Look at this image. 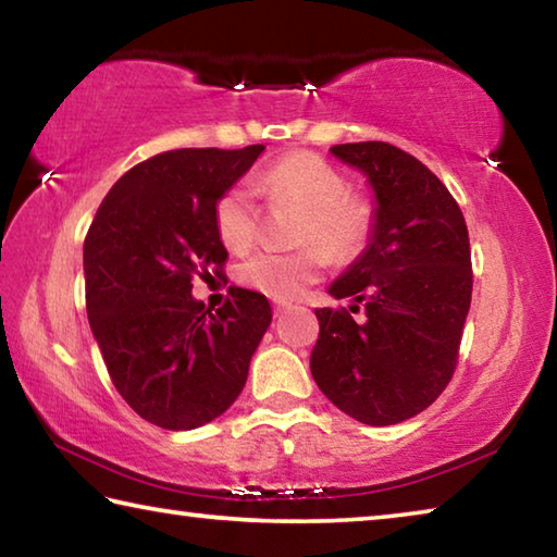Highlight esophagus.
<instances>
[{
  "instance_id": "obj_1",
  "label": "esophagus",
  "mask_w": 557,
  "mask_h": 557,
  "mask_svg": "<svg viewBox=\"0 0 557 557\" xmlns=\"http://www.w3.org/2000/svg\"><path fill=\"white\" fill-rule=\"evenodd\" d=\"M272 305H275V314H282V312H285V309L292 307L289 301H285V299H275V301H272Z\"/></svg>"
}]
</instances>
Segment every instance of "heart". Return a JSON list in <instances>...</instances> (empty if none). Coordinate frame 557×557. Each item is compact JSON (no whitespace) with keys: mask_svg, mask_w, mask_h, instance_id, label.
Returning a JSON list of instances; mask_svg holds the SVG:
<instances>
[{"mask_svg":"<svg viewBox=\"0 0 557 557\" xmlns=\"http://www.w3.org/2000/svg\"><path fill=\"white\" fill-rule=\"evenodd\" d=\"M256 191L272 203L299 209L295 250H262L238 268V280L272 299L299 297L324 275L329 260L351 262L369 248L379 209L366 194L348 191L346 176L314 152L297 149L258 176ZM213 225L231 250L250 248L258 235V209L248 186L235 184L213 206Z\"/></svg>","mask_w":557,"mask_h":557,"instance_id":"heart-1","label":"heart"}]
</instances>
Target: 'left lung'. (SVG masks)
Here are the masks:
<instances>
[{
  "instance_id": "1",
  "label": "left lung",
  "mask_w": 557,
  "mask_h": 557,
  "mask_svg": "<svg viewBox=\"0 0 557 557\" xmlns=\"http://www.w3.org/2000/svg\"><path fill=\"white\" fill-rule=\"evenodd\" d=\"M332 154L369 176L379 225L361 258L317 309L312 375L338 410L366 425H395L430 408L457 369L471 305V250L455 196L430 169L388 143L334 145Z\"/></svg>"
}]
</instances>
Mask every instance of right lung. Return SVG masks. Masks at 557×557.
I'll return each mask as SVG.
<instances>
[{
    "instance_id": "add662e5",
    "label": "right lung",
    "mask_w": 557,
    "mask_h": 557,
    "mask_svg": "<svg viewBox=\"0 0 557 557\" xmlns=\"http://www.w3.org/2000/svg\"><path fill=\"white\" fill-rule=\"evenodd\" d=\"M262 145L172 149L110 188L83 243L86 307L110 381L139 418L194 430L231 408L272 322L265 295L228 287L211 312L191 280L221 277L213 206Z\"/></svg>"
}]
</instances>
